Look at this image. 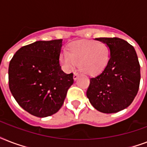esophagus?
Listing matches in <instances>:
<instances>
[{"instance_id": "34e87169", "label": "esophagus", "mask_w": 147, "mask_h": 147, "mask_svg": "<svg viewBox=\"0 0 147 147\" xmlns=\"http://www.w3.org/2000/svg\"><path fill=\"white\" fill-rule=\"evenodd\" d=\"M78 77H79V74H78V72H75V73H74V76H73L74 80L75 81L77 80V79L78 78Z\"/></svg>"}]
</instances>
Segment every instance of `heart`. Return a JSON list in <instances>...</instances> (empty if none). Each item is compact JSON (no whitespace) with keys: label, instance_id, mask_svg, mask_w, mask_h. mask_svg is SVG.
Listing matches in <instances>:
<instances>
[{"label":"heart","instance_id":"heart-1","mask_svg":"<svg viewBox=\"0 0 147 147\" xmlns=\"http://www.w3.org/2000/svg\"><path fill=\"white\" fill-rule=\"evenodd\" d=\"M109 60V49L104 42L80 40L71 42L68 53L60 55V62L65 70L72 71L79 65L84 73L94 76L100 73Z\"/></svg>","mask_w":147,"mask_h":147}]
</instances>
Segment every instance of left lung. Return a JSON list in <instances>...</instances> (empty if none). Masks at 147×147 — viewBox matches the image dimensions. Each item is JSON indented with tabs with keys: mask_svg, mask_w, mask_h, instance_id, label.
I'll return each instance as SVG.
<instances>
[{
	"mask_svg": "<svg viewBox=\"0 0 147 147\" xmlns=\"http://www.w3.org/2000/svg\"><path fill=\"white\" fill-rule=\"evenodd\" d=\"M107 45L110 57L99 75L90 78L86 94L98 111L111 114L125 109L139 90L140 65L133 46L117 37L97 38Z\"/></svg>",
	"mask_w": 147,
	"mask_h": 147,
	"instance_id": "obj_1",
	"label": "left lung"
}]
</instances>
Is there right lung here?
<instances>
[{
    "mask_svg": "<svg viewBox=\"0 0 147 147\" xmlns=\"http://www.w3.org/2000/svg\"><path fill=\"white\" fill-rule=\"evenodd\" d=\"M62 40L36 41L17 50L9 64L11 94L18 105L33 116L55 114L74 82L73 73L61 69Z\"/></svg>",
    "mask_w": 147,
    "mask_h": 147,
    "instance_id": "right-lung-1",
    "label": "right lung"
}]
</instances>
